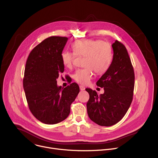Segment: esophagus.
<instances>
[{"instance_id": "34e87169", "label": "esophagus", "mask_w": 158, "mask_h": 158, "mask_svg": "<svg viewBox=\"0 0 158 158\" xmlns=\"http://www.w3.org/2000/svg\"><path fill=\"white\" fill-rule=\"evenodd\" d=\"M79 88L81 91H84V90H85V87L83 85H79Z\"/></svg>"}]
</instances>
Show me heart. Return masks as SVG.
<instances>
[{
  "instance_id": "1",
  "label": "heart",
  "mask_w": 158,
  "mask_h": 158,
  "mask_svg": "<svg viewBox=\"0 0 158 158\" xmlns=\"http://www.w3.org/2000/svg\"><path fill=\"white\" fill-rule=\"evenodd\" d=\"M74 52L64 51L61 53L63 65L71 69L74 65L76 56L85 57V67L77 69L74 74V79L82 85H87L94 77V71L98 74L106 73L111 64L112 49L110 44L101 40L80 39L72 45Z\"/></svg>"
}]
</instances>
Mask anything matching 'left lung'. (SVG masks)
<instances>
[{
    "mask_svg": "<svg viewBox=\"0 0 158 158\" xmlns=\"http://www.w3.org/2000/svg\"><path fill=\"white\" fill-rule=\"evenodd\" d=\"M113 59L107 71L96 82L104 88L98 96L91 89L87 103V114L93 122L102 126H110L120 121L132 102L134 88V71L124 45L118 40L112 44Z\"/></svg>",
    "mask_w": 158,
    "mask_h": 158,
    "instance_id": "obj_1",
    "label": "left lung"
}]
</instances>
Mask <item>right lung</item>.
<instances>
[{"mask_svg": "<svg viewBox=\"0 0 158 158\" xmlns=\"http://www.w3.org/2000/svg\"><path fill=\"white\" fill-rule=\"evenodd\" d=\"M67 40L61 36L46 39L32 50L26 64L23 87L29 108L37 119L46 124L68 117L79 93L75 82L70 81L65 88L57 85V79L64 71L61 53Z\"/></svg>", "mask_w": 158, "mask_h": 158, "instance_id": "1", "label": "right lung"}]
</instances>
